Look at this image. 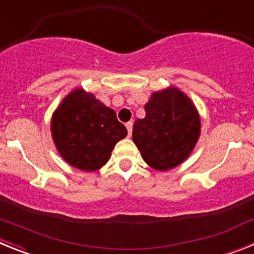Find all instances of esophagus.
<instances>
[{"mask_svg": "<svg viewBox=\"0 0 254 254\" xmlns=\"http://www.w3.org/2000/svg\"><path fill=\"white\" fill-rule=\"evenodd\" d=\"M126 127H127V131H128V136L132 134V128H133V123L132 122H127L126 123Z\"/></svg>", "mask_w": 254, "mask_h": 254, "instance_id": "esophagus-1", "label": "esophagus"}]
</instances>
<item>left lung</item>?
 <instances>
[{
    "label": "left lung",
    "mask_w": 254,
    "mask_h": 254,
    "mask_svg": "<svg viewBox=\"0 0 254 254\" xmlns=\"http://www.w3.org/2000/svg\"><path fill=\"white\" fill-rule=\"evenodd\" d=\"M146 116L133 125L132 138L147 165L169 170L186 160L199 137L196 108L176 87L154 93L145 105Z\"/></svg>",
    "instance_id": "obj_1"
}]
</instances>
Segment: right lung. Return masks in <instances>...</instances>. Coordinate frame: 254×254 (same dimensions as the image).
Segmentation results:
<instances>
[{"mask_svg":"<svg viewBox=\"0 0 254 254\" xmlns=\"http://www.w3.org/2000/svg\"><path fill=\"white\" fill-rule=\"evenodd\" d=\"M51 129L62 158L85 172L102 168L116 143L127 136L116 112L82 89L73 90L61 103Z\"/></svg>","mask_w":254,"mask_h":254,"instance_id":"1","label":"right lung"}]
</instances>
